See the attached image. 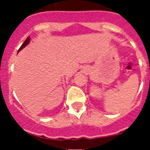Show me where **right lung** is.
I'll list each match as a JSON object with an SVG mask.
<instances>
[{
  "instance_id": "add662e5",
  "label": "right lung",
  "mask_w": 150,
  "mask_h": 150,
  "mask_svg": "<svg viewBox=\"0 0 150 150\" xmlns=\"http://www.w3.org/2000/svg\"><path fill=\"white\" fill-rule=\"evenodd\" d=\"M30 38L28 37V38L27 39H26L25 40V42H24V43H22V46H21V47H20V48H19V50H18V52L19 51H21V50H22L23 48H25V46H27V45L29 43H30Z\"/></svg>"
}]
</instances>
